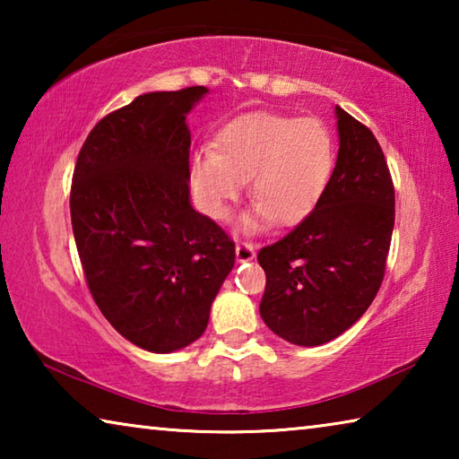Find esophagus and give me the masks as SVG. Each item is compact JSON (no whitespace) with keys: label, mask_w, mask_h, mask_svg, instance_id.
<instances>
[{"label":"esophagus","mask_w":459,"mask_h":459,"mask_svg":"<svg viewBox=\"0 0 459 459\" xmlns=\"http://www.w3.org/2000/svg\"><path fill=\"white\" fill-rule=\"evenodd\" d=\"M235 251L238 261H251L255 257V247L253 243H248V240H238Z\"/></svg>","instance_id":"esophagus-1"}]
</instances>
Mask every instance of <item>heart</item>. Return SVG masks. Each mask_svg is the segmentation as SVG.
Listing matches in <instances>:
<instances>
[{
    "instance_id": "1",
    "label": "heart",
    "mask_w": 459,
    "mask_h": 459,
    "mask_svg": "<svg viewBox=\"0 0 459 459\" xmlns=\"http://www.w3.org/2000/svg\"><path fill=\"white\" fill-rule=\"evenodd\" d=\"M336 145L324 121L253 113L221 131L216 152L198 153L190 180L202 211L222 219L247 180L257 212L245 221L253 230L261 221L299 222L328 186Z\"/></svg>"
}]
</instances>
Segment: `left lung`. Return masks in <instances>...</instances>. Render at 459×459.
I'll return each mask as SVG.
<instances>
[{"label":"left lung","mask_w":459,"mask_h":459,"mask_svg":"<svg viewBox=\"0 0 459 459\" xmlns=\"http://www.w3.org/2000/svg\"><path fill=\"white\" fill-rule=\"evenodd\" d=\"M340 150L316 208L257 259L267 283L263 322L298 346L338 338L383 283L394 227V186L372 131L336 107Z\"/></svg>","instance_id":"left-lung-1"}]
</instances>
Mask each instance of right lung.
<instances>
[{"label":"right lung","mask_w":459,"mask_h":459,"mask_svg":"<svg viewBox=\"0 0 459 459\" xmlns=\"http://www.w3.org/2000/svg\"><path fill=\"white\" fill-rule=\"evenodd\" d=\"M208 89L147 92L105 115L76 158L71 219L89 291L123 338L174 352L206 330L235 243L190 204L186 115Z\"/></svg>","instance_id":"right-lung-1"}]
</instances>
